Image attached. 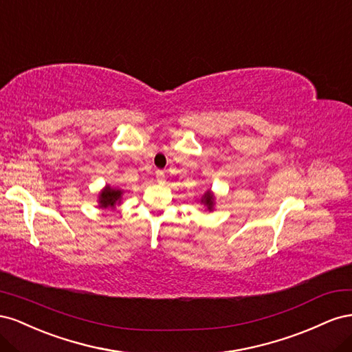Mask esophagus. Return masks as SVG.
I'll use <instances>...</instances> for the list:
<instances>
[{"instance_id":"34e87169","label":"esophagus","mask_w":352,"mask_h":352,"mask_svg":"<svg viewBox=\"0 0 352 352\" xmlns=\"http://www.w3.org/2000/svg\"><path fill=\"white\" fill-rule=\"evenodd\" d=\"M156 179H157V183L159 184H164L165 183V173L164 170H156Z\"/></svg>"}]
</instances>
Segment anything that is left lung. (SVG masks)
I'll return each instance as SVG.
<instances>
[{
    "mask_svg": "<svg viewBox=\"0 0 352 352\" xmlns=\"http://www.w3.org/2000/svg\"><path fill=\"white\" fill-rule=\"evenodd\" d=\"M200 204H204L208 210H212L214 205H215V196H214V193L210 192V190H208V192L202 196V199H200Z\"/></svg>",
    "mask_w": 352,
    "mask_h": 352,
    "instance_id": "8db88e82",
    "label": "left lung"
}]
</instances>
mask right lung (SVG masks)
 <instances>
[{
	"label": "right lung",
	"mask_w": 352,
	"mask_h": 352,
	"mask_svg": "<svg viewBox=\"0 0 352 352\" xmlns=\"http://www.w3.org/2000/svg\"><path fill=\"white\" fill-rule=\"evenodd\" d=\"M120 199H122V190L106 186L98 195V205L100 208H115L120 204Z\"/></svg>",
	"instance_id": "obj_1"
}]
</instances>
